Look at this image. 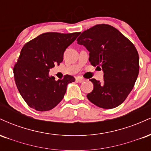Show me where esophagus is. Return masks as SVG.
<instances>
[{
    "mask_svg": "<svg viewBox=\"0 0 151 151\" xmlns=\"http://www.w3.org/2000/svg\"><path fill=\"white\" fill-rule=\"evenodd\" d=\"M76 80H77V81H78V82H79V83H81V82H83V81H85V79H84V78H82V77H77L76 78Z\"/></svg>",
    "mask_w": 151,
    "mask_h": 151,
    "instance_id": "obj_1",
    "label": "esophagus"
}]
</instances>
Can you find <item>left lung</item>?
Returning <instances> with one entry per match:
<instances>
[{
	"label": "left lung",
	"mask_w": 151,
	"mask_h": 151,
	"mask_svg": "<svg viewBox=\"0 0 151 151\" xmlns=\"http://www.w3.org/2000/svg\"><path fill=\"white\" fill-rule=\"evenodd\" d=\"M77 43L89 52V62L104 72V81L93 84L87 99L100 108L123 103L134 86L139 72V57L134 45L113 26L99 24L82 32Z\"/></svg>",
	"instance_id": "1"
}]
</instances>
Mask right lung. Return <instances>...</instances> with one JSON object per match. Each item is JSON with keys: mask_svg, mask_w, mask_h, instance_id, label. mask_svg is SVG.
I'll use <instances>...</instances> for the list:
<instances>
[{"mask_svg": "<svg viewBox=\"0 0 151 151\" xmlns=\"http://www.w3.org/2000/svg\"><path fill=\"white\" fill-rule=\"evenodd\" d=\"M80 32H45L29 41L22 48L13 67L19 92L27 104L39 111L52 109L62 101L69 83L75 81L71 75L55 80L50 69L63 61L66 48Z\"/></svg>", "mask_w": 151, "mask_h": 151, "instance_id": "add662e5", "label": "right lung"}]
</instances>
